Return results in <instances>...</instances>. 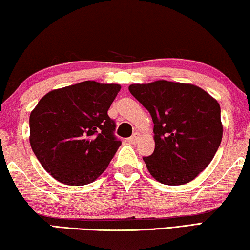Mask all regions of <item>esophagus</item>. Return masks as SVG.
<instances>
[{"label": "esophagus", "instance_id": "esophagus-1", "mask_svg": "<svg viewBox=\"0 0 250 250\" xmlns=\"http://www.w3.org/2000/svg\"><path fill=\"white\" fill-rule=\"evenodd\" d=\"M139 138H140L139 133L136 132V133H133V136H131V137H130V138H128V142L130 144H137V143H138Z\"/></svg>", "mask_w": 250, "mask_h": 250}]
</instances>
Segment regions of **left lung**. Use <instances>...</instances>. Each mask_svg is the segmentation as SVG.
Masks as SVG:
<instances>
[{"mask_svg": "<svg viewBox=\"0 0 250 250\" xmlns=\"http://www.w3.org/2000/svg\"><path fill=\"white\" fill-rule=\"evenodd\" d=\"M129 90L154 122L155 149L144 157L152 177L168 186L194 180L213 160L222 140L217 101L198 86L167 80L133 83Z\"/></svg>", "mask_w": 250, "mask_h": 250, "instance_id": "obj_1", "label": "left lung"}]
</instances>
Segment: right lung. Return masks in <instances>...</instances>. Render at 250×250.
I'll return each mask as SVG.
<instances>
[{"mask_svg": "<svg viewBox=\"0 0 250 250\" xmlns=\"http://www.w3.org/2000/svg\"><path fill=\"white\" fill-rule=\"evenodd\" d=\"M120 89L118 83L87 80L51 90L31 111V149L56 180L88 185L106 170L121 145L107 115Z\"/></svg>", "mask_w": 250, "mask_h": 250, "instance_id": "right-lung-1", "label": "right lung"}]
</instances>
